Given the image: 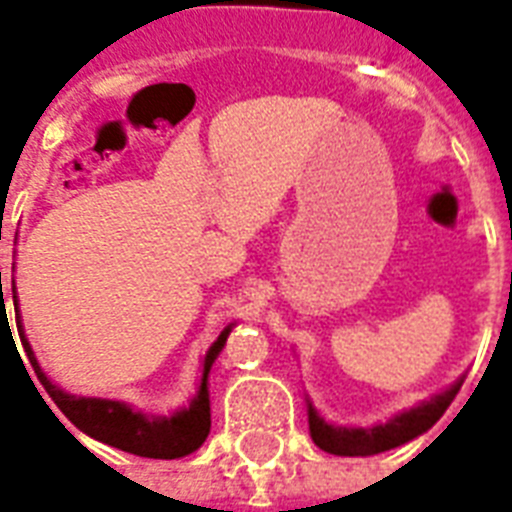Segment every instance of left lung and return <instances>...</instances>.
<instances>
[{
	"instance_id": "1",
	"label": "left lung",
	"mask_w": 512,
	"mask_h": 512,
	"mask_svg": "<svg viewBox=\"0 0 512 512\" xmlns=\"http://www.w3.org/2000/svg\"><path fill=\"white\" fill-rule=\"evenodd\" d=\"M460 385L462 380L454 382L452 388L444 390L441 396L430 398L425 404L414 406L409 412L398 414L385 425H374V428H335V425H327L321 420L311 406L308 425H311L313 444L329 454H340V457H369V454L396 449V446L406 444V441H412V438L433 428L441 420V414L446 412V406L454 401Z\"/></svg>"
}]
</instances>
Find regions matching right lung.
Here are the masks:
<instances>
[{
  "mask_svg": "<svg viewBox=\"0 0 512 512\" xmlns=\"http://www.w3.org/2000/svg\"><path fill=\"white\" fill-rule=\"evenodd\" d=\"M0 284H2V271H0ZM12 303L18 308V297H15V289H12ZM4 319V308H2ZM15 319H18V311H15ZM20 342L28 353V361L34 366L36 377L44 385V390L50 393V398L55 401L60 412L66 414L68 420L74 422L76 428L87 433L90 438H98L103 444L116 446L122 452L138 454V457H151V460H177V457H185V454L196 452L209 436V390H207V372L212 361L217 358L220 348L225 345V337L231 332V327L225 329L223 335L217 337L215 345L207 350V358H204V377H201L199 393L191 401L188 409L183 412H175L172 417H146V414L132 412L127 404H119V401H106V398H76L63 393L60 388H55L44 372L36 364L34 353H31V345L23 337V329H20L18 321ZM55 414V412H52Z\"/></svg>",
  "mask_w": 512,
  "mask_h": 512,
  "instance_id": "obj_1",
  "label": "right lung"
}]
</instances>
